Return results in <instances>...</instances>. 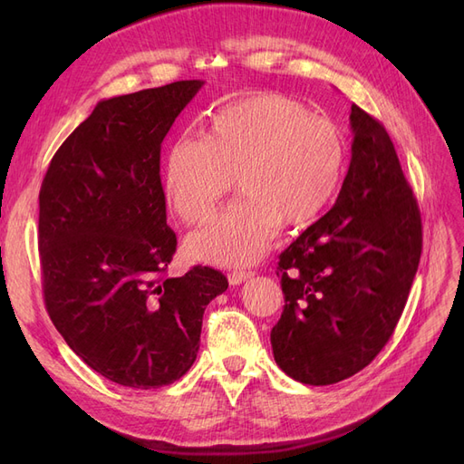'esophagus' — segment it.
Instances as JSON below:
<instances>
[{"label": "esophagus", "instance_id": "esophagus-1", "mask_svg": "<svg viewBox=\"0 0 464 464\" xmlns=\"http://www.w3.org/2000/svg\"><path fill=\"white\" fill-rule=\"evenodd\" d=\"M254 276V273L251 271H232L230 275H228V283L232 285V286H237V285H242L244 280H247V278H251Z\"/></svg>", "mask_w": 464, "mask_h": 464}]
</instances>
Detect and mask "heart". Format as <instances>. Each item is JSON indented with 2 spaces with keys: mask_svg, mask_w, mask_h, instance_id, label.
<instances>
[{
  "mask_svg": "<svg viewBox=\"0 0 464 464\" xmlns=\"http://www.w3.org/2000/svg\"><path fill=\"white\" fill-rule=\"evenodd\" d=\"M344 135L333 120L280 92H257L218 110L205 137L181 135L164 162L168 205L203 224L236 186L242 198L188 240L198 259L247 265L269 249L278 224L315 217L339 188Z\"/></svg>",
  "mask_w": 464,
  "mask_h": 464,
  "instance_id": "1",
  "label": "heart"
}]
</instances>
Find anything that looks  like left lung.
<instances>
[{
	"label": "left lung",
	"instance_id": "1",
	"mask_svg": "<svg viewBox=\"0 0 464 464\" xmlns=\"http://www.w3.org/2000/svg\"><path fill=\"white\" fill-rule=\"evenodd\" d=\"M353 159L339 199L278 256V368L305 385L353 377L382 353L409 300L422 218L389 133L353 104Z\"/></svg>",
	"mask_w": 464,
	"mask_h": 464
}]
</instances>
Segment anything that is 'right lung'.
Segmentation results:
<instances>
[{
    "instance_id": "1",
    "label": "right lung",
    "mask_w": 464,
    "mask_h": 464,
    "mask_svg": "<svg viewBox=\"0 0 464 464\" xmlns=\"http://www.w3.org/2000/svg\"><path fill=\"white\" fill-rule=\"evenodd\" d=\"M203 81L98 102L55 150L40 188L38 247L46 310L69 348L110 382L170 385L198 358L203 314L228 288L195 265L166 275L160 145Z\"/></svg>"
}]
</instances>
